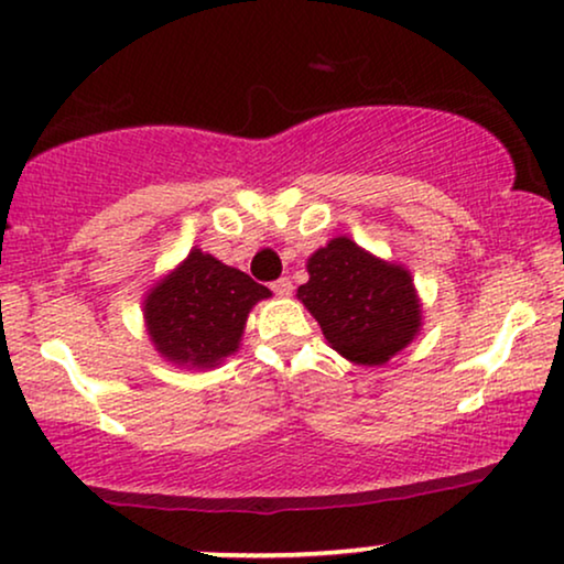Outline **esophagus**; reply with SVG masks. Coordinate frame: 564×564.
<instances>
[{
	"label": "esophagus",
	"instance_id": "esophagus-1",
	"mask_svg": "<svg viewBox=\"0 0 564 564\" xmlns=\"http://www.w3.org/2000/svg\"><path fill=\"white\" fill-rule=\"evenodd\" d=\"M275 291L278 296H291V291H294V283L289 281V278H278V281H273V286H270Z\"/></svg>",
	"mask_w": 564,
	"mask_h": 564
}]
</instances>
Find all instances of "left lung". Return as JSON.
<instances>
[{
    "label": "left lung",
    "instance_id": "obj_1",
    "mask_svg": "<svg viewBox=\"0 0 564 564\" xmlns=\"http://www.w3.org/2000/svg\"><path fill=\"white\" fill-rule=\"evenodd\" d=\"M310 281L296 296L333 350L358 366H381L423 327V304L410 270L381 260L350 237H335L306 260Z\"/></svg>",
    "mask_w": 564,
    "mask_h": 564
}]
</instances>
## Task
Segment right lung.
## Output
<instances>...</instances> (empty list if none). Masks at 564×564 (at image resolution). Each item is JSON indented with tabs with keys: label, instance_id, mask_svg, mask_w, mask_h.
Listing matches in <instances>:
<instances>
[{
	"label": "right lung",
	"instance_id": "add662e5",
	"mask_svg": "<svg viewBox=\"0 0 564 564\" xmlns=\"http://www.w3.org/2000/svg\"><path fill=\"white\" fill-rule=\"evenodd\" d=\"M270 289L198 247L144 296V325L154 350L177 369H216L242 343L252 306Z\"/></svg>",
	"mask_w": 564,
	"mask_h": 564
}]
</instances>
